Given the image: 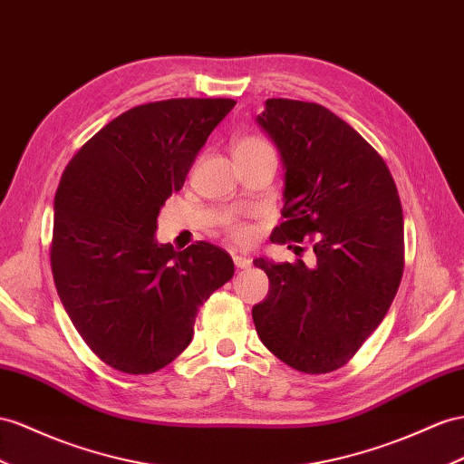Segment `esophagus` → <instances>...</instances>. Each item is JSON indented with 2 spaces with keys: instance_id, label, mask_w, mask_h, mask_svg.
<instances>
[{
  "instance_id": "obj_1",
  "label": "esophagus",
  "mask_w": 464,
  "mask_h": 464,
  "mask_svg": "<svg viewBox=\"0 0 464 464\" xmlns=\"http://www.w3.org/2000/svg\"><path fill=\"white\" fill-rule=\"evenodd\" d=\"M233 263L237 268H248L253 265V260L248 258L246 255H233Z\"/></svg>"
}]
</instances>
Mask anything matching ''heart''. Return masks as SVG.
Returning <instances> with one entry per match:
<instances>
[{
    "mask_svg": "<svg viewBox=\"0 0 464 464\" xmlns=\"http://www.w3.org/2000/svg\"><path fill=\"white\" fill-rule=\"evenodd\" d=\"M265 147H270L266 140L258 139V137H243V139H237L233 142V154L235 152H245V150H256V149H265ZM225 231L229 233L231 239L235 241H246L248 237H251V227L241 219L237 218H227L225 219Z\"/></svg>",
    "mask_w": 464,
    "mask_h": 464,
    "instance_id": "b5f03b06",
    "label": "heart"
}]
</instances>
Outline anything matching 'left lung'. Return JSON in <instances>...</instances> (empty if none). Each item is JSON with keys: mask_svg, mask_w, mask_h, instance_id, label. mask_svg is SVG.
Masks as SVG:
<instances>
[{"mask_svg": "<svg viewBox=\"0 0 464 464\" xmlns=\"http://www.w3.org/2000/svg\"><path fill=\"white\" fill-rule=\"evenodd\" d=\"M256 117L284 162L276 243L312 237L317 263L255 258L270 280L253 307L260 341L305 374L347 364L382 322L403 272L401 204L384 159L312 102L272 98ZM292 246V245H290Z\"/></svg>", "mask_w": 464, "mask_h": 464, "instance_id": "obj_1", "label": "left lung"}]
</instances>
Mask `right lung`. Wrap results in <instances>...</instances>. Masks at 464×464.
Returning <instances> with one entry per match:
<instances>
[{"label": "right lung", "mask_w": 464, "mask_h": 464, "mask_svg": "<svg viewBox=\"0 0 464 464\" xmlns=\"http://www.w3.org/2000/svg\"><path fill=\"white\" fill-rule=\"evenodd\" d=\"M235 103L137 105L100 129L63 172L51 246L56 292L80 337L119 372L170 364L192 341L198 307L233 278L221 246L199 241L174 251L154 231L164 201Z\"/></svg>", "instance_id": "add662e5"}]
</instances>
